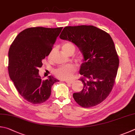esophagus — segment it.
I'll return each instance as SVG.
<instances>
[{
    "mask_svg": "<svg viewBox=\"0 0 135 135\" xmlns=\"http://www.w3.org/2000/svg\"><path fill=\"white\" fill-rule=\"evenodd\" d=\"M63 81H65L66 83H68V84H72L73 82L74 81H71V80H63Z\"/></svg>",
    "mask_w": 135,
    "mask_h": 135,
    "instance_id": "34e87169",
    "label": "esophagus"
}]
</instances>
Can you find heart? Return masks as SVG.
Returning <instances> with one entry per match:
<instances>
[{
	"instance_id": "b5f03b06",
	"label": "heart",
	"mask_w": 135,
	"mask_h": 135,
	"mask_svg": "<svg viewBox=\"0 0 135 135\" xmlns=\"http://www.w3.org/2000/svg\"><path fill=\"white\" fill-rule=\"evenodd\" d=\"M61 48L63 51L66 52L71 48L75 49V47L71 43H66L63 45ZM75 72H76V68L74 65H66L59 67L57 69L54 70V74L59 79L67 80L71 79Z\"/></svg>"
}]
</instances>
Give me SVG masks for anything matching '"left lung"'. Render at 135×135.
Returning <instances> with one entry per match:
<instances>
[{"label":"left lung","mask_w":135,"mask_h":135,"mask_svg":"<svg viewBox=\"0 0 135 135\" xmlns=\"http://www.w3.org/2000/svg\"><path fill=\"white\" fill-rule=\"evenodd\" d=\"M60 38L74 43L83 55L79 74L83 89L73 97L84 108L99 104L112 91L119 59L110 35L93 25L66 27Z\"/></svg>","instance_id":"left-lung-1"}]
</instances>
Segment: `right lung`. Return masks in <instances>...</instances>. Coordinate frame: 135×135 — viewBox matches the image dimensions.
<instances>
[{"label":"right lung","instance_id":"add662e5","mask_svg":"<svg viewBox=\"0 0 135 135\" xmlns=\"http://www.w3.org/2000/svg\"><path fill=\"white\" fill-rule=\"evenodd\" d=\"M62 28H27L16 36L9 48V77L20 95L31 103L41 104L48 100L52 86L59 81L52 76L42 80L38 68Z\"/></svg>","mask_w":135,"mask_h":135}]
</instances>
